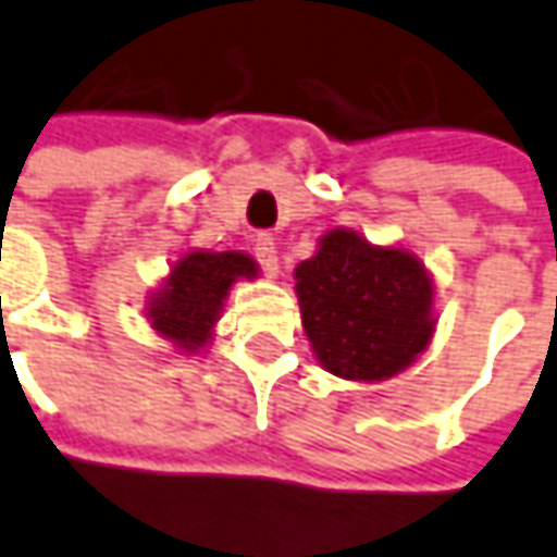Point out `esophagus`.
I'll use <instances>...</instances> for the list:
<instances>
[{"instance_id":"1","label":"esophagus","mask_w":557,"mask_h":557,"mask_svg":"<svg viewBox=\"0 0 557 557\" xmlns=\"http://www.w3.org/2000/svg\"><path fill=\"white\" fill-rule=\"evenodd\" d=\"M252 249H256V259H259L261 271H264L268 277H277L280 261H277V246H274V240H271V237H259Z\"/></svg>"}]
</instances>
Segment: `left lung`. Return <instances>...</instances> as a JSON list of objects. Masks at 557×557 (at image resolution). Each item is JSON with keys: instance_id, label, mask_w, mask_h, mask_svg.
<instances>
[{"instance_id": "left-lung-1", "label": "left lung", "mask_w": 557, "mask_h": 557, "mask_svg": "<svg viewBox=\"0 0 557 557\" xmlns=\"http://www.w3.org/2000/svg\"><path fill=\"white\" fill-rule=\"evenodd\" d=\"M296 293L320 367L342 379H392L432 342L434 286L425 264L348 227L323 234L314 256L298 264Z\"/></svg>"}]
</instances>
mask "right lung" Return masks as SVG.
Returning <instances> with one entry per match:
<instances>
[{
	"label": "right lung",
	"instance_id": "right-lung-1",
	"mask_svg": "<svg viewBox=\"0 0 557 557\" xmlns=\"http://www.w3.org/2000/svg\"><path fill=\"white\" fill-rule=\"evenodd\" d=\"M240 277H259V264L246 252H184L147 301V320L172 345L200 351L212 338L224 298Z\"/></svg>",
	"mask_w": 557,
	"mask_h": 557
}]
</instances>
